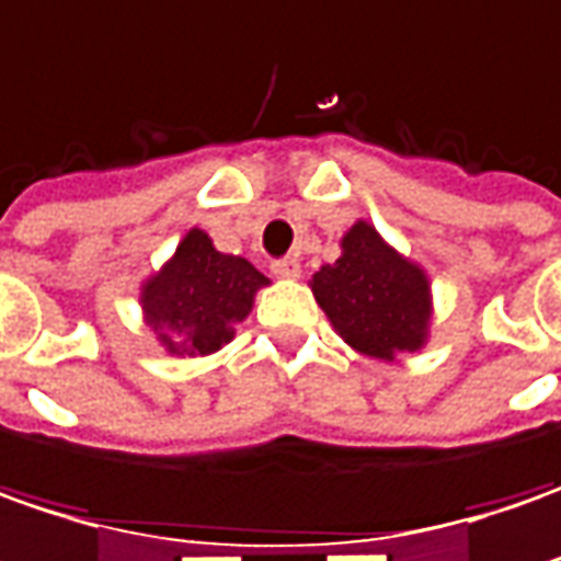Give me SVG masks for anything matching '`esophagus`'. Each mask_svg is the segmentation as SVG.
I'll return each mask as SVG.
<instances>
[{
    "mask_svg": "<svg viewBox=\"0 0 561 561\" xmlns=\"http://www.w3.org/2000/svg\"><path fill=\"white\" fill-rule=\"evenodd\" d=\"M273 276H279V279H298L300 276V261L298 257H282V261H273Z\"/></svg>",
    "mask_w": 561,
    "mask_h": 561,
    "instance_id": "esophagus-1",
    "label": "esophagus"
}]
</instances>
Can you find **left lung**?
<instances>
[{"label": "left lung", "mask_w": 561, "mask_h": 561, "mask_svg": "<svg viewBox=\"0 0 561 561\" xmlns=\"http://www.w3.org/2000/svg\"><path fill=\"white\" fill-rule=\"evenodd\" d=\"M319 307L354 351L378 359L425 344L432 300L425 273L359 220L341 239V257L310 282Z\"/></svg>", "instance_id": "1"}]
</instances>
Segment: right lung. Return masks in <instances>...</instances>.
I'll use <instances>...</instances> for the list:
<instances>
[{"label":"right lung","instance_id":"right-lung-1","mask_svg":"<svg viewBox=\"0 0 561 561\" xmlns=\"http://www.w3.org/2000/svg\"><path fill=\"white\" fill-rule=\"evenodd\" d=\"M261 285L266 276L244 257L220 254L202 229H192L173 261L146 282L142 307L170 354L204 357L232 339Z\"/></svg>","mask_w":561,"mask_h":561}]
</instances>
